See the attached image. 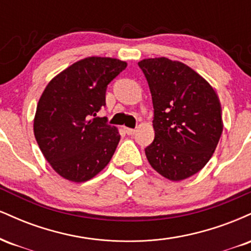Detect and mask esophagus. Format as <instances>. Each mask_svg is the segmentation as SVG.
I'll return each instance as SVG.
<instances>
[{
	"instance_id": "1",
	"label": "esophagus",
	"mask_w": 251,
	"mask_h": 251,
	"mask_svg": "<svg viewBox=\"0 0 251 251\" xmlns=\"http://www.w3.org/2000/svg\"><path fill=\"white\" fill-rule=\"evenodd\" d=\"M126 133H127L128 135H133L135 133V129L134 128H125Z\"/></svg>"
}]
</instances>
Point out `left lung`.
<instances>
[{
    "label": "left lung",
    "mask_w": 251,
    "mask_h": 251,
    "mask_svg": "<svg viewBox=\"0 0 251 251\" xmlns=\"http://www.w3.org/2000/svg\"><path fill=\"white\" fill-rule=\"evenodd\" d=\"M138 66L154 109V139L145 149L146 158L170 180L191 177L206 165L220 142V99L205 79L179 61L155 57Z\"/></svg>",
    "instance_id": "1"
}]
</instances>
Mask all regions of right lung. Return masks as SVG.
Instances as JSON below:
<instances>
[{"label": "right lung", "instance_id": "add662e5", "mask_svg": "<svg viewBox=\"0 0 251 251\" xmlns=\"http://www.w3.org/2000/svg\"><path fill=\"white\" fill-rule=\"evenodd\" d=\"M126 66L112 57H86L57 74L43 91L34 134L47 162L65 179H91L114 154L119 132L97 113L106 105L107 85Z\"/></svg>", "mask_w": 251, "mask_h": 251}]
</instances>
